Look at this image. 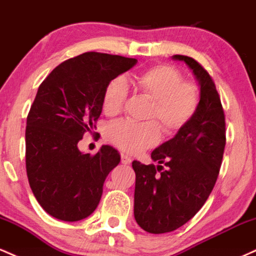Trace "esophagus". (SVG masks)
Segmentation results:
<instances>
[{
	"mask_svg": "<svg viewBox=\"0 0 256 256\" xmlns=\"http://www.w3.org/2000/svg\"><path fill=\"white\" fill-rule=\"evenodd\" d=\"M122 164H124V165H130L131 164V158L124 152H122Z\"/></svg>",
	"mask_w": 256,
	"mask_h": 256,
	"instance_id": "34e87169",
	"label": "esophagus"
}]
</instances>
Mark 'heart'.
Wrapping results in <instances>:
<instances>
[{
	"label": "heart",
	"instance_id": "1",
	"mask_svg": "<svg viewBox=\"0 0 256 256\" xmlns=\"http://www.w3.org/2000/svg\"><path fill=\"white\" fill-rule=\"evenodd\" d=\"M131 82L142 95L152 100L146 118L156 121L164 134H177L198 113L201 104L198 85L184 80L183 73L174 66L156 64L137 74ZM128 95V84L122 77L108 82L102 96L104 113L110 116L119 114L124 108ZM156 123L116 120L108 125L107 138L122 150L132 154L140 152L158 140L160 128Z\"/></svg>",
	"mask_w": 256,
	"mask_h": 256
}]
</instances>
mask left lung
I'll return each instance as SVG.
<instances>
[{
	"label": "left lung",
	"instance_id": "1",
	"mask_svg": "<svg viewBox=\"0 0 256 256\" xmlns=\"http://www.w3.org/2000/svg\"><path fill=\"white\" fill-rule=\"evenodd\" d=\"M173 58L192 70L201 104L189 124L152 150L158 165L132 162L134 219L149 234L177 230L201 210L216 185L226 143L224 110L210 73L192 58Z\"/></svg>",
	"mask_w": 256,
	"mask_h": 256
}]
</instances>
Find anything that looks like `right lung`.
Listing matches in <instances>:
<instances>
[{"label":"right lung","mask_w":256,"mask_h":256,"mask_svg":"<svg viewBox=\"0 0 256 256\" xmlns=\"http://www.w3.org/2000/svg\"><path fill=\"white\" fill-rule=\"evenodd\" d=\"M136 62L84 52L55 67L38 88L26 122V173L38 204L54 218L78 222L98 206L120 155L110 146L83 154L78 142L96 128L106 84Z\"/></svg>","instance_id":"obj_1"}]
</instances>
